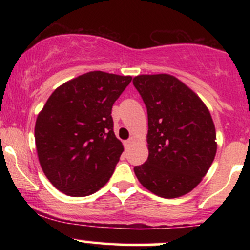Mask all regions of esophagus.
Returning a JSON list of instances; mask_svg holds the SVG:
<instances>
[{"label":"esophagus","mask_w":250,"mask_h":250,"mask_svg":"<svg viewBox=\"0 0 250 250\" xmlns=\"http://www.w3.org/2000/svg\"><path fill=\"white\" fill-rule=\"evenodd\" d=\"M134 141H135L134 137H129V139L127 140V141H125V148L130 147V146L133 145V143H134Z\"/></svg>","instance_id":"34e87169"}]
</instances>
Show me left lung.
<instances>
[{
  "instance_id": "8db88e82",
  "label": "left lung",
  "mask_w": 250,
  "mask_h": 250,
  "mask_svg": "<svg viewBox=\"0 0 250 250\" xmlns=\"http://www.w3.org/2000/svg\"><path fill=\"white\" fill-rule=\"evenodd\" d=\"M134 87L148 114V159L135 166L141 185L165 199L189 193L207 174L216 154L210 113L191 89L168 74L139 75Z\"/></svg>"
}]
</instances>
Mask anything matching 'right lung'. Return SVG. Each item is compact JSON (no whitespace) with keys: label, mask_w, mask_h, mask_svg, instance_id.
I'll return each mask as SVG.
<instances>
[{"label":"right lung","mask_w":250,"mask_h":250,"mask_svg":"<svg viewBox=\"0 0 250 250\" xmlns=\"http://www.w3.org/2000/svg\"><path fill=\"white\" fill-rule=\"evenodd\" d=\"M130 76L90 71L54 90L39 114L35 142L43 173L54 187L88 196L113 175L123 151L111 108Z\"/></svg>","instance_id":"1"}]
</instances>
